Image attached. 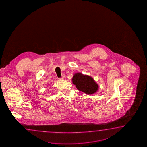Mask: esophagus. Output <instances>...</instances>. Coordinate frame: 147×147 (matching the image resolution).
I'll return each instance as SVG.
<instances>
[{
	"instance_id": "1",
	"label": "esophagus",
	"mask_w": 147,
	"mask_h": 147,
	"mask_svg": "<svg viewBox=\"0 0 147 147\" xmlns=\"http://www.w3.org/2000/svg\"><path fill=\"white\" fill-rule=\"evenodd\" d=\"M65 77V74H63V75H62V77H61V79H64Z\"/></svg>"
}]
</instances>
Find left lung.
Returning <instances> with one entry per match:
<instances>
[{"label":"left lung","instance_id":"8db88e82","mask_svg":"<svg viewBox=\"0 0 147 147\" xmlns=\"http://www.w3.org/2000/svg\"><path fill=\"white\" fill-rule=\"evenodd\" d=\"M72 81L78 90L87 94H93L98 89V86L93 78L82 73L75 74L72 77Z\"/></svg>","mask_w":147,"mask_h":147}]
</instances>
